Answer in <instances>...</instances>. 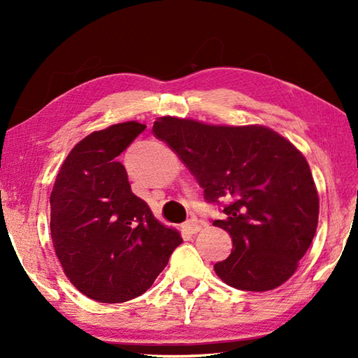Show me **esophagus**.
<instances>
[{
  "label": "esophagus",
  "mask_w": 358,
  "mask_h": 358,
  "mask_svg": "<svg viewBox=\"0 0 358 358\" xmlns=\"http://www.w3.org/2000/svg\"><path fill=\"white\" fill-rule=\"evenodd\" d=\"M183 230L185 232H187V234H197L199 230H201V224H199L197 221H194V220H189V221H186L185 224H183Z\"/></svg>",
  "instance_id": "esophagus-1"
}]
</instances>
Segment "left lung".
Here are the masks:
<instances>
[{
  "label": "left lung",
  "instance_id": "8db88e82",
  "mask_svg": "<svg viewBox=\"0 0 358 358\" xmlns=\"http://www.w3.org/2000/svg\"><path fill=\"white\" fill-rule=\"evenodd\" d=\"M203 189L232 238V252L215 264L221 280L264 292L295 273L317 229L319 196L299 150L265 126H210L162 117L153 124Z\"/></svg>",
  "mask_w": 358,
  "mask_h": 358
}]
</instances>
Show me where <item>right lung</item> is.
I'll list each match as a JSON object with an SVG mask.
<instances>
[{
	"mask_svg": "<svg viewBox=\"0 0 358 358\" xmlns=\"http://www.w3.org/2000/svg\"><path fill=\"white\" fill-rule=\"evenodd\" d=\"M145 128L128 121L85 137L66 157L50 194L57 257L69 281L101 303L147 292L183 241L131 191L118 162Z\"/></svg>",
	"mask_w": 358,
	"mask_h": 358,
	"instance_id": "1",
	"label": "right lung"
}]
</instances>
